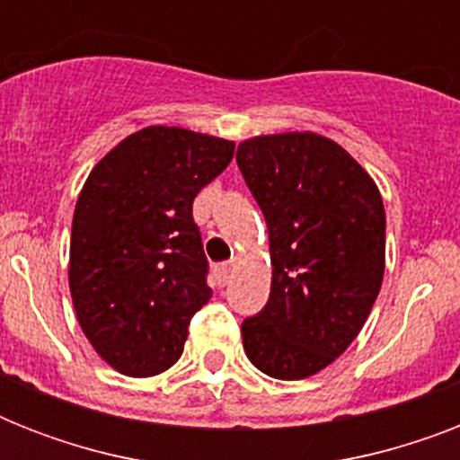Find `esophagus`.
I'll use <instances>...</instances> for the list:
<instances>
[{
	"instance_id": "1",
	"label": "esophagus",
	"mask_w": 460,
	"mask_h": 460,
	"mask_svg": "<svg viewBox=\"0 0 460 460\" xmlns=\"http://www.w3.org/2000/svg\"><path fill=\"white\" fill-rule=\"evenodd\" d=\"M231 272H234V262H219V265H215V277L222 287L229 281Z\"/></svg>"
}]
</instances>
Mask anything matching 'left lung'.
Here are the masks:
<instances>
[{
	"label": "left lung",
	"mask_w": 460,
	"mask_h": 460,
	"mask_svg": "<svg viewBox=\"0 0 460 460\" xmlns=\"http://www.w3.org/2000/svg\"><path fill=\"white\" fill-rule=\"evenodd\" d=\"M238 169L270 234L272 288L241 324L245 356L274 379H305L360 334L385 279V202L370 173L313 131L238 143Z\"/></svg>",
	"instance_id": "1"
}]
</instances>
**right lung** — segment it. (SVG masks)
Wrapping results in <instances>:
<instances>
[{"instance_id":"right-lung-1","label":"right lung","mask_w":460,"mask_h":460,"mask_svg":"<svg viewBox=\"0 0 460 460\" xmlns=\"http://www.w3.org/2000/svg\"><path fill=\"white\" fill-rule=\"evenodd\" d=\"M234 147L179 126H146L83 183L68 248L71 301L90 346L126 377L169 370L212 296L193 200Z\"/></svg>"}]
</instances>
